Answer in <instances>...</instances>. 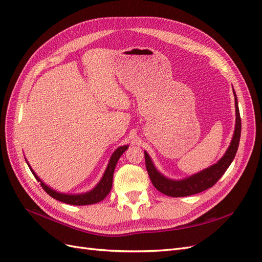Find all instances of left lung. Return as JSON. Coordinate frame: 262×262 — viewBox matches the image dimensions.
I'll use <instances>...</instances> for the list:
<instances>
[{"instance_id":"8db88e82","label":"left lung","mask_w":262,"mask_h":262,"mask_svg":"<svg viewBox=\"0 0 262 262\" xmlns=\"http://www.w3.org/2000/svg\"><path fill=\"white\" fill-rule=\"evenodd\" d=\"M235 97V109H236V123H235V130L233 134V139L231 144H229L227 150L221 160L213 164L210 167L205 168L199 172L194 173V175L189 176L184 179L173 180L165 177L163 173L158 171L153 164L152 158L149 157L146 150H144L145 156V165L148 172V176L152 181L153 186L158 190V191L169 195L172 198L178 196H187L192 195L195 193H199L204 191L214 185L216 184L217 180L224 175L226 169L232 164L234 157L236 155L237 148L239 145V139H241V132H242V120L238 109V101H237L236 94L234 92Z\"/></svg>"}]
</instances>
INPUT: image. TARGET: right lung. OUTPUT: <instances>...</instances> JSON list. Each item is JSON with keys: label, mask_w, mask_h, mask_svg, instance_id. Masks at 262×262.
Returning a JSON list of instances; mask_svg holds the SVG:
<instances>
[{"label": "right lung", "mask_w": 262, "mask_h": 262, "mask_svg": "<svg viewBox=\"0 0 262 262\" xmlns=\"http://www.w3.org/2000/svg\"><path fill=\"white\" fill-rule=\"evenodd\" d=\"M129 145H123L118 147L115 152L113 153L112 157H110L109 163L107 168L102 175L100 181L98 184L95 186V188H93L91 191H87L84 193H77V194H69V193H62L57 191V190H53L52 188H50L49 186H47L45 182L37 176V173L33 170V168L30 167V165L28 164V162L26 161V163L28 164L29 168L33 172V175L35 176V178L37 179V181L40 182L41 187L43 188L45 191L48 193L50 196H52L53 199L59 200L61 202H64L68 204H73V205H87V204H94L97 203L101 200H104L105 198L107 196V194L110 192L113 187V178H114V171L116 168V165L119 161L120 156L128 149Z\"/></svg>", "instance_id": "1"}]
</instances>
